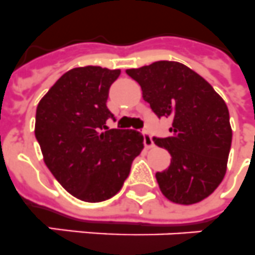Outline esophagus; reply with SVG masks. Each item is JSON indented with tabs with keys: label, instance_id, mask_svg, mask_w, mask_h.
Masks as SVG:
<instances>
[{
	"label": "esophagus",
	"instance_id": "1",
	"mask_svg": "<svg viewBox=\"0 0 255 255\" xmlns=\"http://www.w3.org/2000/svg\"><path fill=\"white\" fill-rule=\"evenodd\" d=\"M142 136H144V144H145V146H146V147H151V146H153L154 142H153V140H151L150 133H149V132H147L146 129H144V131H142Z\"/></svg>",
	"mask_w": 255,
	"mask_h": 255
}]
</instances>
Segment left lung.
Listing matches in <instances>:
<instances>
[{"instance_id":"left-lung-1","label":"left lung","mask_w":255,"mask_h":255,"mask_svg":"<svg viewBox=\"0 0 255 255\" xmlns=\"http://www.w3.org/2000/svg\"><path fill=\"white\" fill-rule=\"evenodd\" d=\"M126 72L140 84L154 114L172 122L168 137H153L171 154L170 167L155 174L160 192L180 205L210 196L226 175L232 142L223 98L179 62L158 61Z\"/></svg>"}]
</instances>
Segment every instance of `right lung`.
<instances>
[{"label": "right lung", "instance_id": "1", "mask_svg": "<svg viewBox=\"0 0 255 255\" xmlns=\"http://www.w3.org/2000/svg\"><path fill=\"white\" fill-rule=\"evenodd\" d=\"M121 70L72 68L38 102L35 136L45 164L68 193L85 202L111 198L123 187L144 147L133 129H109L106 106Z\"/></svg>", "mask_w": 255, "mask_h": 255}]
</instances>
